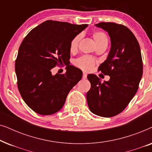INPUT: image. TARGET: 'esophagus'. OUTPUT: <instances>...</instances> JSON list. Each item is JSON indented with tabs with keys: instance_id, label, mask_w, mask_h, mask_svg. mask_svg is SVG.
Here are the masks:
<instances>
[{
	"instance_id": "esophagus-1",
	"label": "esophagus",
	"mask_w": 152,
	"mask_h": 152,
	"mask_svg": "<svg viewBox=\"0 0 152 152\" xmlns=\"http://www.w3.org/2000/svg\"><path fill=\"white\" fill-rule=\"evenodd\" d=\"M82 77H83V79H86V77H87V75H86V72H83V76H82Z\"/></svg>"
}]
</instances>
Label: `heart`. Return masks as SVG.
I'll return each instance as SVG.
<instances>
[{
  "label": "heart",
  "instance_id": "obj_1",
  "mask_svg": "<svg viewBox=\"0 0 152 152\" xmlns=\"http://www.w3.org/2000/svg\"><path fill=\"white\" fill-rule=\"evenodd\" d=\"M91 37L94 40L96 46L108 44L107 35L102 31H95V32H92ZM81 38H82V35L77 34L72 39L70 43V52H75L77 50ZM95 63H96V61L93 58L86 55L78 58L75 61V64L76 66H77L80 69L85 70V71H90L92 70L95 65Z\"/></svg>",
  "mask_w": 152,
  "mask_h": 152
}]
</instances>
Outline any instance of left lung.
<instances>
[{"mask_svg":"<svg viewBox=\"0 0 152 152\" xmlns=\"http://www.w3.org/2000/svg\"><path fill=\"white\" fill-rule=\"evenodd\" d=\"M95 26L108 32L111 38V50L98 68L110 80L102 83L98 77L89 74L91 86L86 99L92 113L110 118L121 113L136 93L142 76V59L138 40L128 28L113 22Z\"/></svg>","mask_w":152,"mask_h":152,"instance_id":"1","label":"left lung"}]
</instances>
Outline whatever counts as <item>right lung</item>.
I'll return each mask as SVG.
<instances>
[{
  "label": "right lung",
  "mask_w": 152,
  "mask_h": 152,
  "mask_svg": "<svg viewBox=\"0 0 152 152\" xmlns=\"http://www.w3.org/2000/svg\"><path fill=\"white\" fill-rule=\"evenodd\" d=\"M87 24L75 25L48 20L32 29L23 40L15 61L19 93L36 113L52 115L63 107L82 71L68 62L70 43ZM64 63L66 72L53 76L51 69Z\"/></svg>",
  "instance_id": "right-lung-1"
}]
</instances>
